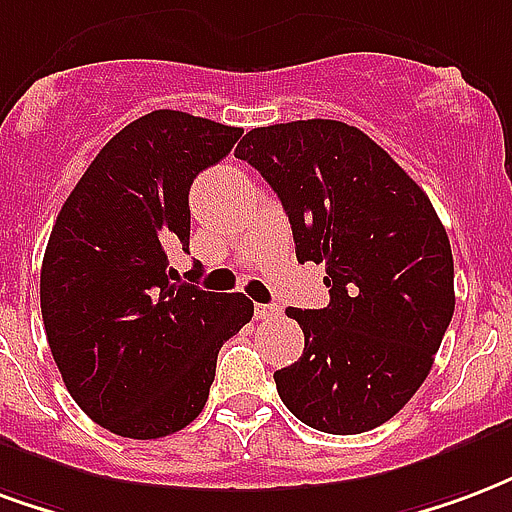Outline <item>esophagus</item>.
Returning a JSON list of instances; mask_svg holds the SVG:
<instances>
[{
	"instance_id": "obj_1",
	"label": "esophagus",
	"mask_w": 512,
	"mask_h": 512,
	"mask_svg": "<svg viewBox=\"0 0 512 512\" xmlns=\"http://www.w3.org/2000/svg\"><path fill=\"white\" fill-rule=\"evenodd\" d=\"M279 312H282V309H279V306H274V304H257L255 306L257 320H271V317H276Z\"/></svg>"
}]
</instances>
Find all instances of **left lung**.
<instances>
[{
  "label": "left lung",
  "instance_id": "left-lung-1",
  "mask_svg": "<svg viewBox=\"0 0 512 512\" xmlns=\"http://www.w3.org/2000/svg\"><path fill=\"white\" fill-rule=\"evenodd\" d=\"M236 157L271 184L298 263H323L331 293L325 309H287L304 355L274 372L276 391L317 431L377 429L429 377L456 306L453 252L429 195L344 121L255 127Z\"/></svg>",
  "mask_w": 512,
  "mask_h": 512
}]
</instances>
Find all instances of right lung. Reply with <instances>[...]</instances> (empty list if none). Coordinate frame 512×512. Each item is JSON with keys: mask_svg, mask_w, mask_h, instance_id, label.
Masks as SVG:
<instances>
[{"mask_svg": "<svg viewBox=\"0 0 512 512\" xmlns=\"http://www.w3.org/2000/svg\"><path fill=\"white\" fill-rule=\"evenodd\" d=\"M241 127L151 111L113 135L56 217L43 271L45 336L67 391L130 439L184 429L206 407L219 347L255 306L244 293L176 285L168 249L189 252V187Z\"/></svg>", "mask_w": 512, "mask_h": 512, "instance_id": "1", "label": "right lung"}]
</instances>
